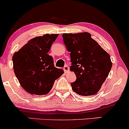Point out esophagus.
<instances>
[{
  "instance_id": "esophagus-1",
  "label": "esophagus",
  "mask_w": 129,
  "mask_h": 129,
  "mask_svg": "<svg viewBox=\"0 0 129 129\" xmlns=\"http://www.w3.org/2000/svg\"><path fill=\"white\" fill-rule=\"evenodd\" d=\"M63 70H64L65 73H68L70 71V68L68 65H66L64 68H63Z\"/></svg>"
}]
</instances>
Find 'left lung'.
I'll list each match as a JSON object with an SVG mask.
<instances>
[{
	"instance_id": "obj_1",
	"label": "left lung",
	"mask_w": 129,
	"mask_h": 129,
	"mask_svg": "<svg viewBox=\"0 0 129 129\" xmlns=\"http://www.w3.org/2000/svg\"><path fill=\"white\" fill-rule=\"evenodd\" d=\"M63 41L70 52V71L76 76L73 90L83 96L93 95L100 90L112 68L109 55L88 32L63 34Z\"/></svg>"
}]
</instances>
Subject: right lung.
I'll return each mask as SVG.
<instances>
[{
  "label": "right lung",
  "mask_w": 129,
  "mask_h": 129,
  "mask_svg": "<svg viewBox=\"0 0 129 129\" xmlns=\"http://www.w3.org/2000/svg\"><path fill=\"white\" fill-rule=\"evenodd\" d=\"M58 34H45L30 40L12 57L13 68L20 84L29 94L46 95L64 71L54 66L48 54Z\"/></svg>",
  "instance_id": "add662e5"
}]
</instances>
